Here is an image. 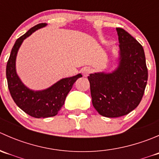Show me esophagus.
<instances>
[{"mask_svg":"<svg viewBox=\"0 0 159 159\" xmlns=\"http://www.w3.org/2000/svg\"><path fill=\"white\" fill-rule=\"evenodd\" d=\"M81 72H82L83 75H84V77H88L90 75V74H91V70L89 68H84V69H83L82 70H81Z\"/></svg>","mask_w":159,"mask_h":159,"instance_id":"1","label":"esophagus"}]
</instances>
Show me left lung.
<instances>
[{
	"label": "left lung",
	"mask_w": 159,
	"mask_h": 159,
	"mask_svg": "<svg viewBox=\"0 0 159 159\" xmlns=\"http://www.w3.org/2000/svg\"><path fill=\"white\" fill-rule=\"evenodd\" d=\"M119 41L118 67L109 73L91 74L93 106L101 115H125L140 103L148 81V69L142 46L122 28H116Z\"/></svg>",
	"instance_id": "left-lung-1"
}]
</instances>
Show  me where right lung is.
Here are the masks:
<instances>
[{"label": "right lung", "instance_id": "obj_1", "mask_svg": "<svg viewBox=\"0 0 159 159\" xmlns=\"http://www.w3.org/2000/svg\"><path fill=\"white\" fill-rule=\"evenodd\" d=\"M46 25V23L35 25L15 41L6 68L7 85L13 100L25 113L36 118L55 116L63 106L74 83L78 78L82 77L81 74H78L70 78H62L51 87L41 91L28 89L22 82L16 71V57L18 50L24 40L35 30L44 28Z\"/></svg>", "mask_w": 159, "mask_h": 159}]
</instances>
